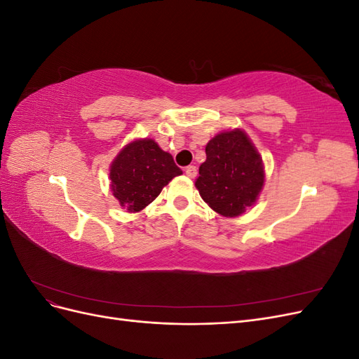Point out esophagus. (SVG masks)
Wrapping results in <instances>:
<instances>
[{
    "mask_svg": "<svg viewBox=\"0 0 359 359\" xmlns=\"http://www.w3.org/2000/svg\"><path fill=\"white\" fill-rule=\"evenodd\" d=\"M196 173H198L196 166H187V168H186V175H187L189 178H194V177H196Z\"/></svg>",
    "mask_w": 359,
    "mask_h": 359,
    "instance_id": "obj_1",
    "label": "esophagus"
}]
</instances>
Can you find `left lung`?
Instances as JSON below:
<instances>
[{
    "mask_svg": "<svg viewBox=\"0 0 359 359\" xmlns=\"http://www.w3.org/2000/svg\"><path fill=\"white\" fill-rule=\"evenodd\" d=\"M194 186L202 199L224 217H236L252 206L264 186L262 158L243 130L212 137Z\"/></svg>",
    "mask_w": 359,
    "mask_h": 359,
    "instance_id": "1",
    "label": "left lung"
}]
</instances>
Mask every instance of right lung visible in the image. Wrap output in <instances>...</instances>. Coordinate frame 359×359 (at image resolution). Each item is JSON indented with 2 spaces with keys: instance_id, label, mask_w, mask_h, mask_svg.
<instances>
[{
  "instance_id": "right-lung-1",
  "label": "right lung",
  "mask_w": 359,
  "mask_h": 359,
  "mask_svg": "<svg viewBox=\"0 0 359 359\" xmlns=\"http://www.w3.org/2000/svg\"><path fill=\"white\" fill-rule=\"evenodd\" d=\"M182 170L153 139L128 144L111 166L114 196L130 212L144 210Z\"/></svg>"
}]
</instances>
